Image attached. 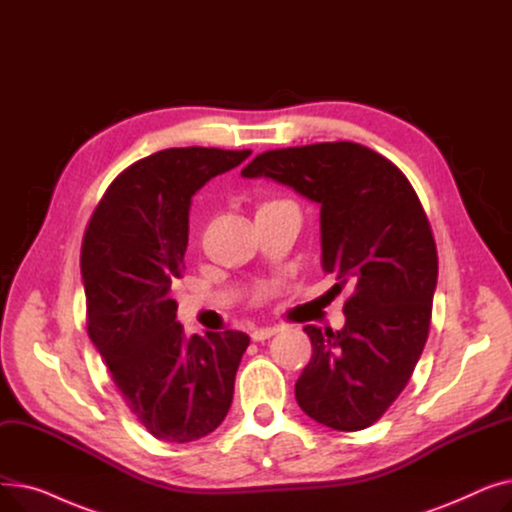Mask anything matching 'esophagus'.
<instances>
[{
  "label": "esophagus",
  "mask_w": 512,
  "mask_h": 512,
  "mask_svg": "<svg viewBox=\"0 0 512 512\" xmlns=\"http://www.w3.org/2000/svg\"><path fill=\"white\" fill-rule=\"evenodd\" d=\"M276 332H278V328H257V330L251 332V338H253L255 342H263V340H267V338H272Z\"/></svg>",
  "instance_id": "esophagus-1"
}]
</instances>
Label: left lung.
<instances>
[{"label": "left lung", "mask_w": 512, "mask_h": 512, "mask_svg": "<svg viewBox=\"0 0 512 512\" xmlns=\"http://www.w3.org/2000/svg\"><path fill=\"white\" fill-rule=\"evenodd\" d=\"M240 176L319 205L321 265L353 297L342 330L305 326L313 357L294 396L321 425L369 427L407 386L429 332L438 253L419 197L392 161L348 141L265 151Z\"/></svg>", "instance_id": "1"}]
</instances>
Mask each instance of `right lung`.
<instances>
[{
    "label": "right lung",
    "instance_id": "right-lung-1",
    "mask_svg": "<svg viewBox=\"0 0 512 512\" xmlns=\"http://www.w3.org/2000/svg\"><path fill=\"white\" fill-rule=\"evenodd\" d=\"M249 155L180 147L139 159L107 188L85 234L89 336L128 409L157 440H199L232 405L249 336L226 330L186 338L172 284L184 272L193 195Z\"/></svg>",
    "mask_w": 512,
    "mask_h": 512
}]
</instances>
